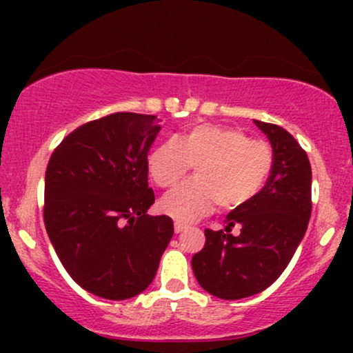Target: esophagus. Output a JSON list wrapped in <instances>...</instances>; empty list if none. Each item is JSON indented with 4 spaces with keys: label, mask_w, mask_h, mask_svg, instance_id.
I'll list each match as a JSON object with an SVG mask.
<instances>
[{
    "label": "esophagus",
    "mask_w": 353,
    "mask_h": 353,
    "mask_svg": "<svg viewBox=\"0 0 353 353\" xmlns=\"http://www.w3.org/2000/svg\"><path fill=\"white\" fill-rule=\"evenodd\" d=\"M185 228H188V225L182 224V222H176V224H174V230H176V234L182 232V230H184Z\"/></svg>",
    "instance_id": "1"
}]
</instances>
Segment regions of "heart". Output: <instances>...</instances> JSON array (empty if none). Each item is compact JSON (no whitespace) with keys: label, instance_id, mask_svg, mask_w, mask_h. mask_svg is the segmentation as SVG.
Returning a JSON list of instances; mask_svg holds the SVG:
<instances>
[{"label":"heart","instance_id":"obj_1","mask_svg":"<svg viewBox=\"0 0 353 353\" xmlns=\"http://www.w3.org/2000/svg\"><path fill=\"white\" fill-rule=\"evenodd\" d=\"M274 164L272 148L237 128L201 124L182 139H165L149 154V174L159 188H172L196 165V177L161 199L159 209L179 222L204 216L214 204L244 208L257 197Z\"/></svg>","mask_w":353,"mask_h":353}]
</instances>
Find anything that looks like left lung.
Wrapping results in <instances>:
<instances>
[{"mask_svg": "<svg viewBox=\"0 0 353 353\" xmlns=\"http://www.w3.org/2000/svg\"><path fill=\"white\" fill-rule=\"evenodd\" d=\"M269 137L274 164L254 201L225 217L224 230L205 229L192 270L205 292L224 301L250 297L281 277L305 236L312 212L309 157L281 125L254 121ZM239 228L237 236L230 230Z\"/></svg>", "mask_w": 353, "mask_h": 353, "instance_id": "8db88e82", "label": "left lung"}]
</instances>
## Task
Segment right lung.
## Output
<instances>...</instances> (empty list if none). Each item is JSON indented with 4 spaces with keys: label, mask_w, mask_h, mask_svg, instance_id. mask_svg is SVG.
<instances>
[{
    "label": "right lung",
    "mask_w": 353,
    "mask_h": 353,
    "mask_svg": "<svg viewBox=\"0 0 353 353\" xmlns=\"http://www.w3.org/2000/svg\"><path fill=\"white\" fill-rule=\"evenodd\" d=\"M159 131L156 116L114 112L74 129L48 163L51 244L72 281L108 301L148 289L172 239V219L148 214V154Z\"/></svg>",
    "instance_id": "1"
}]
</instances>
